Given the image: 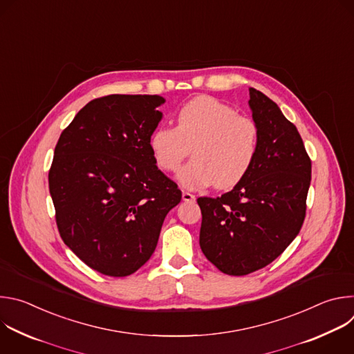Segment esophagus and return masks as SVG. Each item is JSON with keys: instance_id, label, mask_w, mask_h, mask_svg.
Wrapping results in <instances>:
<instances>
[{"instance_id": "obj_1", "label": "esophagus", "mask_w": 354, "mask_h": 354, "mask_svg": "<svg viewBox=\"0 0 354 354\" xmlns=\"http://www.w3.org/2000/svg\"><path fill=\"white\" fill-rule=\"evenodd\" d=\"M182 198H183L185 201H193V200L196 198V196H194L193 193H190V192H183V193H182Z\"/></svg>"}]
</instances>
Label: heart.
Wrapping results in <instances>:
<instances>
[{"mask_svg":"<svg viewBox=\"0 0 354 354\" xmlns=\"http://www.w3.org/2000/svg\"><path fill=\"white\" fill-rule=\"evenodd\" d=\"M176 127L160 126L149 137L157 165L175 172L190 156L194 158L180 169L179 180L189 189L214 185L228 189L243 179L255 161L259 129L250 118L213 96H197L176 113Z\"/></svg>","mask_w":354,"mask_h":354,"instance_id":"heart-1","label":"heart"}]
</instances>
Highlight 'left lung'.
<instances>
[{
    "mask_svg": "<svg viewBox=\"0 0 354 354\" xmlns=\"http://www.w3.org/2000/svg\"><path fill=\"white\" fill-rule=\"evenodd\" d=\"M249 106L259 129L254 164L231 192L197 198L200 248L230 276L257 272L283 254L304 223L311 183V160L297 127L255 88H249Z\"/></svg>",
    "mask_w": 354,
    "mask_h": 354,
    "instance_id": "obj_1",
    "label": "left lung"
}]
</instances>
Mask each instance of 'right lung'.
<instances>
[{"mask_svg": "<svg viewBox=\"0 0 354 354\" xmlns=\"http://www.w3.org/2000/svg\"><path fill=\"white\" fill-rule=\"evenodd\" d=\"M158 95H108L86 104L63 130L48 189L64 243L91 269L112 277L154 254L162 223L182 198L162 174L149 137L162 113Z\"/></svg>", "mask_w": 354, "mask_h": 354, "instance_id": "right-lung-1", "label": "right lung"}]
</instances>
